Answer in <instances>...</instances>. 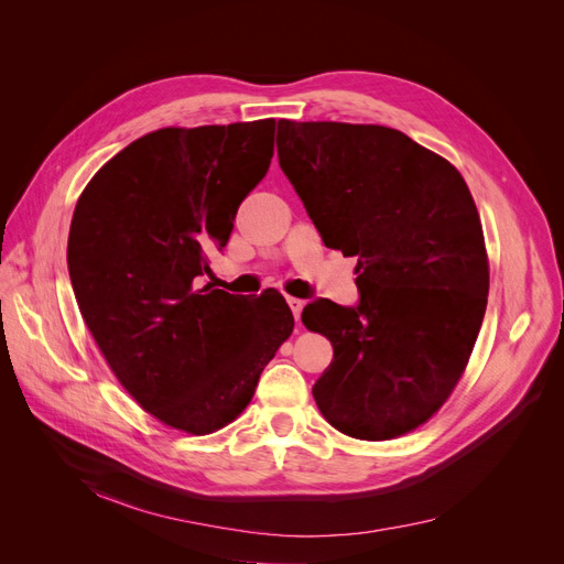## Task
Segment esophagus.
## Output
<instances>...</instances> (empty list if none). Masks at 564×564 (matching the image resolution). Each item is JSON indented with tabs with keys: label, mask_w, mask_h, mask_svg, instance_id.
Returning a JSON list of instances; mask_svg holds the SVG:
<instances>
[{
	"label": "esophagus",
	"mask_w": 564,
	"mask_h": 564,
	"mask_svg": "<svg viewBox=\"0 0 564 564\" xmlns=\"http://www.w3.org/2000/svg\"><path fill=\"white\" fill-rule=\"evenodd\" d=\"M288 306H290V311H292L294 319L300 322V315H302V311H304V302H302V300H297V297H288Z\"/></svg>",
	"instance_id": "1"
}]
</instances>
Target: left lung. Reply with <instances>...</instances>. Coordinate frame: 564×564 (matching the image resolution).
Wrapping results in <instances>:
<instances>
[{"mask_svg":"<svg viewBox=\"0 0 564 564\" xmlns=\"http://www.w3.org/2000/svg\"><path fill=\"white\" fill-rule=\"evenodd\" d=\"M279 164L322 242L357 256L359 304L302 313L334 361L313 398L336 430L387 441L446 402L476 345L489 264L459 171L381 126L279 121Z\"/></svg>","mask_w":564,"mask_h":564,"instance_id":"1","label":"left lung"}]
</instances>
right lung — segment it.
Instances as JSON below:
<instances>
[{
    "mask_svg": "<svg viewBox=\"0 0 564 564\" xmlns=\"http://www.w3.org/2000/svg\"><path fill=\"white\" fill-rule=\"evenodd\" d=\"M274 130L264 118L145 134L94 175L73 215L68 272L88 332L126 391L189 434L240 416L294 327L279 292L247 302L203 281L270 169Z\"/></svg>",
    "mask_w": 564,
    "mask_h": 564,
    "instance_id": "add662e5",
    "label": "right lung"
}]
</instances>
